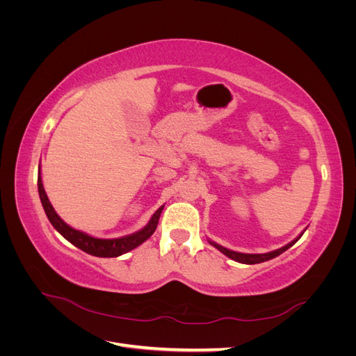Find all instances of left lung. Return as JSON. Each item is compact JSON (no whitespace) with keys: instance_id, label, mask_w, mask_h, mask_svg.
<instances>
[{"instance_id":"8db88e82","label":"left lung","mask_w":356,"mask_h":356,"mask_svg":"<svg viewBox=\"0 0 356 356\" xmlns=\"http://www.w3.org/2000/svg\"><path fill=\"white\" fill-rule=\"evenodd\" d=\"M298 238H300V236H298ZM298 238H297V239H298ZM297 239H296V241H297ZM296 241H293V242L285 245V246H282V248H279V250H276V251L267 252V254H242V252L230 251V250H227V248L220 246V245L213 243V242H209V243L213 245L215 248H217V250H220L224 255H227L229 258H232V260H234V261L243 263V264H257V263H263V261H267V260H272V258H275V257H277V255H281L284 251L288 250V248L293 246V245L296 243Z\"/></svg>"}]
</instances>
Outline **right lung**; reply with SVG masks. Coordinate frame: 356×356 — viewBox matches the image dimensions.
Returning <instances> with one entry per match:
<instances>
[{
  "label": "right lung",
  "mask_w": 356,
  "mask_h": 356,
  "mask_svg": "<svg viewBox=\"0 0 356 356\" xmlns=\"http://www.w3.org/2000/svg\"><path fill=\"white\" fill-rule=\"evenodd\" d=\"M38 193H40L42 208H44V212H46L47 218L51 222L53 227H55L63 236V238L70 241L72 245H75L77 248H80L81 251L88 252L90 255H95V257H118V255L132 251L134 248L145 242L149 236L156 232L160 213H161V211H163V207L159 208L145 227L136 233H132L129 236H124V238H118V239H98V238H92V236H89V234L70 227L68 224H65L60 220V217L55 212V209H53L51 203L47 199V195L44 191V187H42L40 174H38Z\"/></svg>",
  "instance_id": "add662e5"
}]
</instances>
